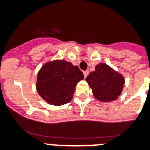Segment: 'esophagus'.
Instances as JSON below:
<instances>
[{"label":"esophagus","mask_w":150,"mask_h":150,"mask_svg":"<svg viewBox=\"0 0 150 150\" xmlns=\"http://www.w3.org/2000/svg\"><path fill=\"white\" fill-rule=\"evenodd\" d=\"M83 74H84V77L86 78L88 76V71H83Z\"/></svg>","instance_id":"esophagus-1"}]
</instances>
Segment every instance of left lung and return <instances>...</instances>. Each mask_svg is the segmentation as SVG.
Instances as JSON below:
<instances>
[{"instance_id":"1","label":"left lung","mask_w":150,"mask_h":150,"mask_svg":"<svg viewBox=\"0 0 150 150\" xmlns=\"http://www.w3.org/2000/svg\"><path fill=\"white\" fill-rule=\"evenodd\" d=\"M86 80L96 99L101 102L115 100L121 94L125 83L119 73L104 63L97 64L96 70L90 73Z\"/></svg>"}]
</instances>
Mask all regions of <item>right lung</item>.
<instances>
[{"instance_id":"right-lung-1","label":"right lung","mask_w":150,"mask_h":150,"mask_svg":"<svg viewBox=\"0 0 150 150\" xmlns=\"http://www.w3.org/2000/svg\"><path fill=\"white\" fill-rule=\"evenodd\" d=\"M84 79L78 66L64 60L45 64L38 74L37 90L49 104L62 105L72 99L75 86Z\"/></svg>"}]
</instances>
